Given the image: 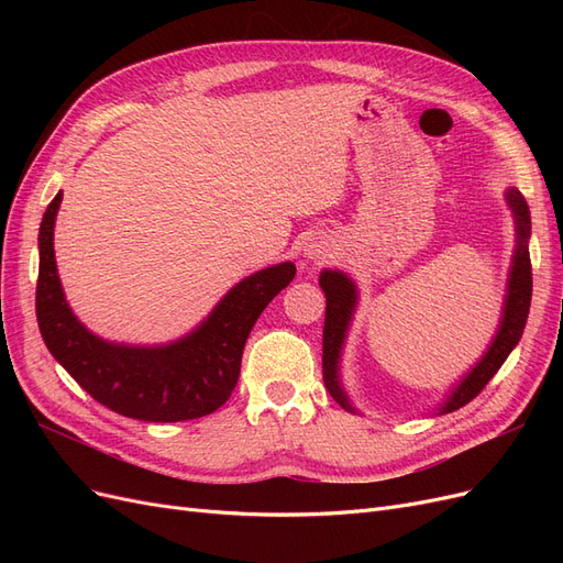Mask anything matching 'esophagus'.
Masks as SVG:
<instances>
[{"instance_id": "1", "label": "esophagus", "mask_w": 563, "mask_h": 563, "mask_svg": "<svg viewBox=\"0 0 563 563\" xmlns=\"http://www.w3.org/2000/svg\"><path fill=\"white\" fill-rule=\"evenodd\" d=\"M329 255V246L323 244V242H312L308 249H305V258H310V261H323Z\"/></svg>"}]
</instances>
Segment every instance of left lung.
<instances>
[{"label": "left lung", "mask_w": 563, "mask_h": 563, "mask_svg": "<svg viewBox=\"0 0 563 563\" xmlns=\"http://www.w3.org/2000/svg\"><path fill=\"white\" fill-rule=\"evenodd\" d=\"M509 209L515 213L517 223V249L512 255V269H509L507 282V296L500 329L493 338L490 347L482 356V362L476 364L467 376L460 380V385L453 389V395L439 408V413H451L470 404L479 391L488 385V380L496 376L498 368L505 364V360L517 347L521 340L528 310H531V294H533V272H531V253H528V236H531V211L528 203L521 197L519 190H507L505 195ZM321 291L327 294V319H323V385H327L329 395L345 408V411H354L352 404L347 401V395L343 391L338 376L340 352H343V343L347 335V327L352 321L354 308H356V286L354 282L338 269H323L319 275Z\"/></svg>", "instance_id": "obj_1"}]
</instances>
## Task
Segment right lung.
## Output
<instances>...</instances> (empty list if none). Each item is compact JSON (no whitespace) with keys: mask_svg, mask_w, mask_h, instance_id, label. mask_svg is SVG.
<instances>
[{"mask_svg":"<svg viewBox=\"0 0 563 563\" xmlns=\"http://www.w3.org/2000/svg\"><path fill=\"white\" fill-rule=\"evenodd\" d=\"M63 192L46 207L40 225L37 321L54 360L110 411L147 420L178 422L213 413L240 380L246 338L296 265L279 263L232 286L190 335L172 345L131 347L93 335L65 300L54 255V225Z\"/></svg>","mask_w":563,"mask_h":563,"instance_id":"add662e5","label":"right lung"}]
</instances>
